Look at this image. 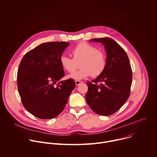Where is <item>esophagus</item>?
Instances as JSON below:
<instances>
[{"label": "esophagus", "mask_w": 157, "mask_h": 157, "mask_svg": "<svg viewBox=\"0 0 157 157\" xmlns=\"http://www.w3.org/2000/svg\"><path fill=\"white\" fill-rule=\"evenodd\" d=\"M81 82H82V81H75V84L76 86L79 85Z\"/></svg>", "instance_id": "obj_1"}]
</instances>
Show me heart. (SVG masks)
<instances>
[{
    "label": "heart",
    "instance_id": "obj_1",
    "mask_svg": "<svg viewBox=\"0 0 157 157\" xmlns=\"http://www.w3.org/2000/svg\"><path fill=\"white\" fill-rule=\"evenodd\" d=\"M71 53L73 58L65 55H62L59 58L62 68L68 73L76 70L78 63L80 62V70L68 75V78L81 80L91 75L98 77L103 73L106 68L105 55L91 44L81 42L72 49Z\"/></svg>",
    "mask_w": 157,
    "mask_h": 157
}]
</instances>
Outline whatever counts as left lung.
<instances>
[{
  "label": "left lung",
  "instance_id": "1",
  "mask_svg": "<svg viewBox=\"0 0 157 157\" xmlns=\"http://www.w3.org/2000/svg\"><path fill=\"white\" fill-rule=\"evenodd\" d=\"M89 41L103 44L107 65L103 73L92 81L93 84L87 82L86 100L95 113L110 116L117 111L129 97L132 79L129 59L125 50L110 38H93Z\"/></svg>",
  "mask_w": 157,
  "mask_h": 157
}]
</instances>
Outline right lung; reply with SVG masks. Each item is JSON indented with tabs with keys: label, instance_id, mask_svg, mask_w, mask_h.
<instances>
[{
	"label": "right lung",
	"instance_id": "right-lung-1",
	"mask_svg": "<svg viewBox=\"0 0 157 157\" xmlns=\"http://www.w3.org/2000/svg\"><path fill=\"white\" fill-rule=\"evenodd\" d=\"M68 42H47L30 50L22 58L17 73L18 90L24 107L35 117L51 119L58 116L75 87L64 76L59 58ZM59 81L56 86H54Z\"/></svg>",
	"mask_w": 157,
	"mask_h": 157
}]
</instances>
